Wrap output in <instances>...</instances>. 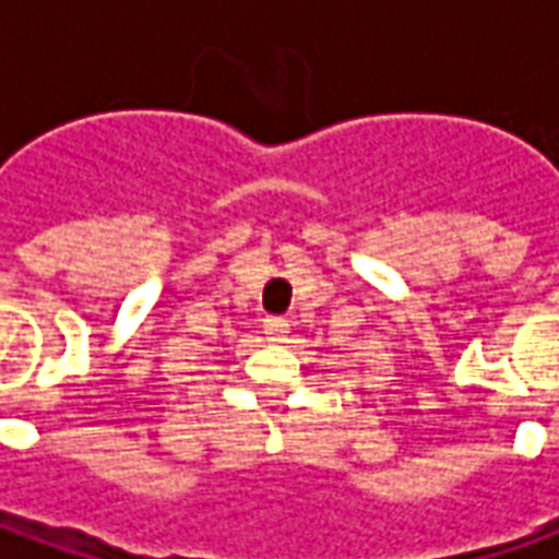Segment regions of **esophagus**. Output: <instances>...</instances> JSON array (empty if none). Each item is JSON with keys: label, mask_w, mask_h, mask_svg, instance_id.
Instances as JSON below:
<instances>
[{"label": "esophagus", "mask_w": 559, "mask_h": 559, "mask_svg": "<svg viewBox=\"0 0 559 559\" xmlns=\"http://www.w3.org/2000/svg\"><path fill=\"white\" fill-rule=\"evenodd\" d=\"M287 329H290V323H287L284 317H266V320H263V332L269 335V341H284Z\"/></svg>", "instance_id": "esophagus-1"}]
</instances>
